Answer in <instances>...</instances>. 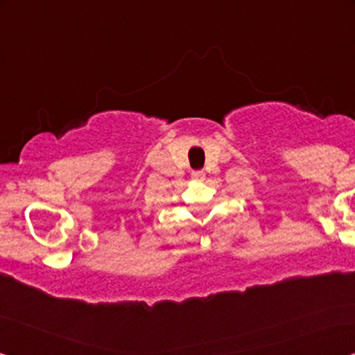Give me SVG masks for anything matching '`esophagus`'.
Wrapping results in <instances>:
<instances>
[{
  "label": "esophagus",
  "mask_w": 355,
  "mask_h": 355,
  "mask_svg": "<svg viewBox=\"0 0 355 355\" xmlns=\"http://www.w3.org/2000/svg\"><path fill=\"white\" fill-rule=\"evenodd\" d=\"M192 179L193 181H203V179H205V173L203 171H192Z\"/></svg>",
  "instance_id": "34e87169"
}]
</instances>
